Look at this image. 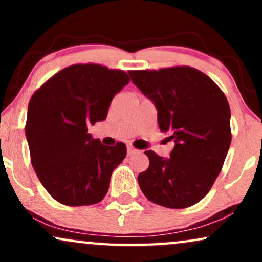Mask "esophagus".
I'll return each instance as SVG.
<instances>
[{
  "label": "esophagus",
  "instance_id": "esophagus-1",
  "mask_svg": "<svg viewBox=\"0 0 262 262\" xmlns=\"http://www.w3.org/2000/svg\"><path fill=\"white\" fill-rule=\"evenodd\" d=\"M138 150L135 149V148H133V146H128L127 148V152H128V155H133V154H135V152H137Z\"/></svg>",
  "mask_w": 262,
  "mask_h": 262
}]
</instances>
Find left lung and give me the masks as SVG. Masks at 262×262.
I'll list each match as a JSON object with an SVG mask.
<instances>
[{
	"label": "left lung",
	"instance_id": "1",
	"mask_svg": "<svg viewBox=\"0 0 262 262\" xmlns=\"http://www.w3.org/2000/svg\"><path fill=\"white\" fill-rule=\"evenodd\" d=\"M128 73L154 102L160 130L175 143L167 159L145 151L149 167L138 176L141 192L166 208L193 206L212 188L229 150L227 97L210 77L189 66Z\"/></svg>",
	"mask_w": 262,
	"mask_h": 262
}]
</instances>
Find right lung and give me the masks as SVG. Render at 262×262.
I'll list each match as a JSON object with an SVG mask.
<instances>
[{
  "instance_id": "1",
  "label": "right lung",
  "mask_w": 262,
  "mask_h": 262,
  "mask_svg": "<svg viewBox=\"0 0 262 262\" xmlns=\"http://www.w3.org/2000/svg\"><path fill=\"white\" fill-rule=\"evenodd\" d=\"M130 81L98 64L62 69L32 96L26 123L31 161L49 194L65 206H90L107 194L113 170L127 155L87 133L104 121L114 95Z\"/></svg>"
}]
</instances>
